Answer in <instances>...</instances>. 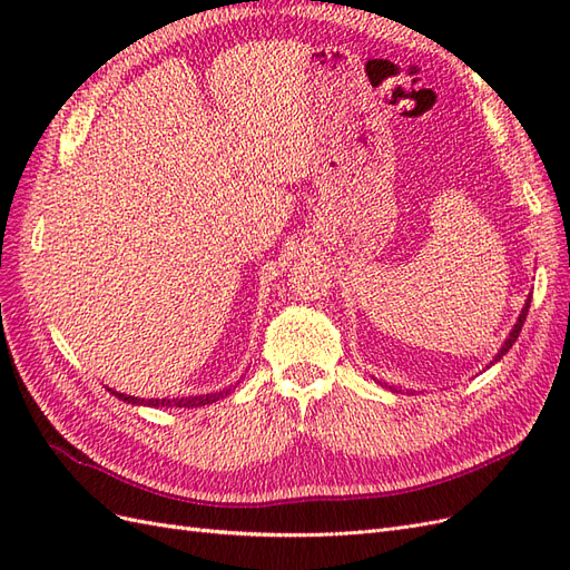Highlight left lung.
Here are the masks:
<instances>
[{
    "label": "left lung",
    "mask_w": 570,
    "mask_h": 570,
    "mask_svg": "<svg viewBox=\"0 0 570 570\" xmlns=\"http://www.w3.org/2000/svg\"><path fill=\"white\" fill-rule=\"evenodd\" d=\"M528 308H530V299L525 302V308H523V312H521V316H519V321H515V325H513V331H511V335H509V340L504 342V347H502V352H499L497 356H494V361H499V358H502L511 347H513V342L515 340H519V335H521V327H523V323H525V316H528ZM494 361H492V364H494Z\"/></svg>",
    "instance_id": "1"
}]
</instances>
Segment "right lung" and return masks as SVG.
<instances>
[{
    "label": "right lung",
    "instance_id": "1",
    "mask_svg": "<svg viewBox=\"0 0 570 570\" xmlns=\"http://www.w3.org/2000/svg\"><path fill=\"white\" fill-rule=\"evenodd\" d=\"M111 394H116L118 400H124L128 404H147V406H176V409H195V406H204V404H214L218 400H223L230 390H223L216 394H199V396H183V400H137V396H128V394H120L109 390Z\"/></svg>",
    "mask_w": 570,
    "mask_h": 570
}]
</instances>
